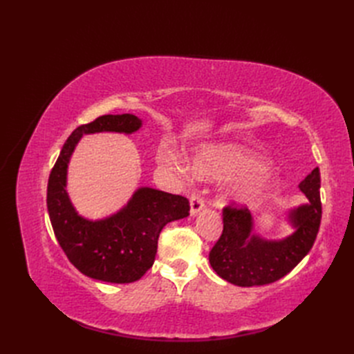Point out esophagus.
<instances>
[{
  "label": "esophagus",
  "mask_w": 354,
  "mask_h": 354,
  "mask_svg": "<svg viewBox=\"0 0 354 354\" xmlns=\"http://www.w3.org/2000/svg\"><path fill=\"white\" fill-rule=\"evenodd\" d=\"M205 207V199H203L201 195L194 194L190 196V214L192 216H196V214Z\"/></svg>",
  "instance_id": "esophagus-1"
}]
</instances>
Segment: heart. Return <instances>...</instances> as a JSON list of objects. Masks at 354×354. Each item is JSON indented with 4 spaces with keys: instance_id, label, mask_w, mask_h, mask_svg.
Wrapping results in <instances>:
<instances>
[{
    "instance_id": "b5f03b06",
    "label": "heart",
    "mask_w": 354,
    "mask_h": 354,
    "mask_svg": "<svg viewBox=\"0 0 354 354\" xmlns=\"http://www.w3.org/2000/svg\"><path fill=\"white\" fill-rule=\"evenodd\" d=\"M159 162L167 168H178L176 155L169 149H160ZM263 168V160L239 146H208L194 160L198 176L226 177L234 176L232 194L239 199H255L270 187L272 178Z\"/></svg>"
}]
</instances>
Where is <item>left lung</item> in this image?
Here are the masks:
<instances>
[{
  "instance_id": "obj_1",
  "label": "left lung",
  "mask_w": 354,
  "mask_h": 354,
  "mask_svg": "<svg viewBox=\"0 0 354 354\" xmlns=\"http://www.w3.org/2000/svg\"><path fill=\"white\" fill-rule=\"evenodd\" d=\"M299 189L308 203L291 212L297 232L281 242L251 234L252 218L246 207L232 202L223 208V232L209 251L211 267L220 277L238 286L267 285L279 281L304 259L322 220L319 168L299 183Z\"/></svg>"
}]
</instances>
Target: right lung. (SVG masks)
Wrapping results in <instances>:
<instances>
[{
  "label": "right lung",
  "instance_id": "1",
  "mask_svg": "<svg viewBox=\"0 0 354 354\" xmlns=\"http://www.w3.org/2000/svg\"><path fill=\"white\" fill-rule=\"evenodd\" d=\"M142 121L136 115H102L75 128L63 145L47 186V208L63 252L77 269L93 279L131 283L151 269L158 238L165 224L189 216V199L151 187L138 189L128 205L113 217L88 221L72 208L66 195V168L82 134L133 133Z\"/></svg>",
  "mask_w": 354,
  "mask_h": 354
}]
</instances>
